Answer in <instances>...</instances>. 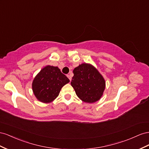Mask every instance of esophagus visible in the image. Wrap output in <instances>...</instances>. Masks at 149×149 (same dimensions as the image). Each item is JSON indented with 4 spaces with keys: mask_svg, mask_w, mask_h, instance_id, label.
<instances>
[{
    "mask_svg": "<svg viewBox=\"0 0 149 149\" xmlns=\"http://www.w3.org/2000/svg\"><path fill=\"white\" fill-rule=\"evenodd\" d=\"M67 77L69 79V80H70V81H71V80H72V75H70V74H68L67 75Z\"/></svg>",
    "mask_w": 149,
    "mask_h": 149,
    "instance_id": "obj_1",
    "label": "esophagus"
}]
</instances>
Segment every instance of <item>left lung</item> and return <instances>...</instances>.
<instances>
[{
  "instance_id": "1",
  "label": "left lung",
  "mask_w": 149,
  "mask_h": 149,
  "mask_svg": "<svg viewBox=\"0 0 149 149\" xmlns=\"http://www.w3.org/2000/svg\"><path fill=\"white\" fill-rule=\"evenodd\" d=\"M70 82L79 98L86 103H94L100 99L105 88V80L91 63H83L73 70Z\"/></svg>"
}]
</instances>
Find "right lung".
Listing matches in <instances>:
<instances>
[{"label": "right lung", "mask_w": 149, "mask_h": 149, "mask_svg": "<svg viewBox=\"0 0 149 149\" xmlns=\"http://www.w3.org/2000/svg\"><path fill=\"white\" fill-rule=\"evenodd\" d=\"M69 82L58 67L47 65L33 79L32 88L38 100L48 104L57 98L62 87Z\"/></svg>", "instance_id": "1"}]
</instances>
